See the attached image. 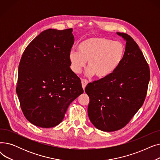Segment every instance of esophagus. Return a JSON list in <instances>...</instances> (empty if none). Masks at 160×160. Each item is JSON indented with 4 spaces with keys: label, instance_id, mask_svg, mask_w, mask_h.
I'll return each instance as SVG.
<instances>
[{
    "label": "esophagus",
    "instance_id": "1",
    "mask_svg": "<svg viewBox=\"0 0 160 160\" xmlns=\"http://www.w3.org/2000/svg\"><path fill=\"white\" fill-rule=\"evenodd\" d=\"M88 83V82L86 80H84V79H82V88H83V90L85 89V88L87 86Z\"/></svg>",
    "mask_w": 160,
    "mask_h": 160
}]
</instances>
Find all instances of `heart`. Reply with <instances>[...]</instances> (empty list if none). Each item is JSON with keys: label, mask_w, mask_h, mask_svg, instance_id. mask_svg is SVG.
I'll return each mask as SVG.
<instances>
[{"label": "heart", "mask_w": 160, "mask_h": 160, "mask_svg": "<svg viewBox=\"0 0 160 160\" xmlns=\"http://www.w3.org/2000/svg\"><path fill=\"white\" fill-rule=\"evenodd\" d=\"M78 47L79 51L71 50L69 54L72 71L79 74L88 62L87 74H95L97 78H104L113 73L121 63L125 52L121 42L99 37L83 40Z\"/></svg>", "instance_id": "heart-1"}]
</instances>
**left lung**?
<instances>
[{"label": "left lung", "instance_id": "1", "mask_svg": "<svg viewBox=\"0 0 160 160\" xmlns=\"http://www.w3.org/2000/svg\"><path fill=\"white\" fill-rule=\"evenodd\" d=\"M126 41L123 60L109 77L89 83L88 113L95 127L113 132L127 125L143 104L150 69L139 46L127 33L117 32Z\"/></svg>", "mask_w": 160, "mask_h": 160}]
</instances>
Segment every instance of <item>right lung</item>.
<instances>
[{
  "label": "right lung",
  "mask_w": 160,
  "mask_h": 160,
  "mask_svg": "<svg viewBox=\"0 0 160 160\" xmlns=\"http://www.w3.org/2000/svg\"><path fill=\"white\" fill-rule=\"evenodd\" d=\"M72 28L42 32L27 46L18 69L16 88L27 119L51 128L63 119L69 104L83 93L80 79L70 68Z\"/></svg>",
  "instance_id": "obj_1"
}]
</instances>
